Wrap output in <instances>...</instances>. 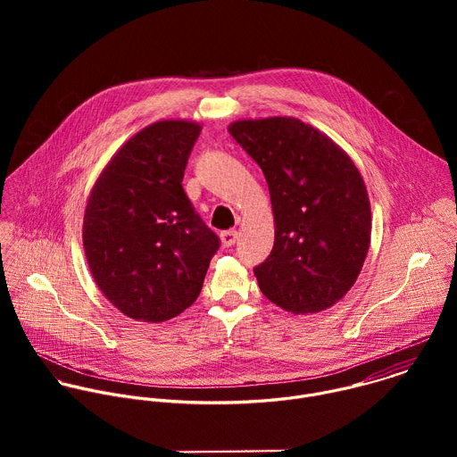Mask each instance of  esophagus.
<instances>
[{
  "instance_id": "1",
  "label": "esophagus",
  "mask_w": 457,
  "mask_h": 457,
  "mask_svg": "<svg viewBox=\"0 0 457 457\" xmlns=\"http://www.w3.org/2000/svg\"><path fill=\"white\" fill-rule=\"evenodd\" d=\"M237 238H238V233L233 231V229L220 233V242H222L224 247H231L237 242Z\"/></svg>"
}]
</instances>
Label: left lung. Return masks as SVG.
<instances>
[{"label": "left lung", "instance_id": "8db88e82", "mask_svg": "<svg viewBox=\"0 0 457 457\" xmlns=\"http://www.w3.org/2000/svg\"><path fill=\"white\" fill-rule=\"evenodd\" d=\"M229 134L264 171L275 215L271 254L254 268L278 307L335 305L356 282L370 244V204L351 157L295 117L235 120Z\"/></svg>", "mask_w": 457, "mask_h": 457}]
</instances>
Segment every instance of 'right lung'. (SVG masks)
<instances>
[{
	"label": "right lung",
	"instance_id": "1",
	"mask_svg": "<svg viewBox=\"0 0 457 457\" xmlns=\"http://www.w3.org/2000/svg\"><path fill=\"white\" fill-rule=\"evenodd\" d=\"M201 124L159 120L126 141L96 180L83 245L101 293L126 316L166 321L197 300L219 237L182 187Z\"/></svg>",
	"mask_w": 457,
	"mask_h": 457
}]
</instances>
